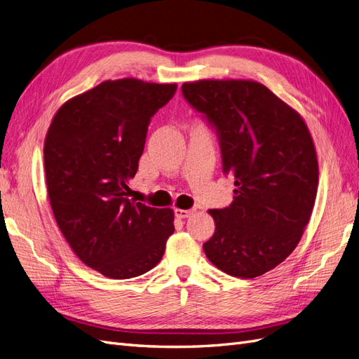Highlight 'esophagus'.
<instances>
[{
    "instance_id": "esophagus-1",
    "label": "esophagus",
    "mask_w": 359,
    "mask_h": 359,
    "mask_svg": "<svg viewBox=\"0 0 359 359\" xmlns=\"http://www.w3.org/2000/svg\"><path fill=\"white\" fill-rule=\"evenodd\" d=\"M193 214L191 210H181V208H175V217L177 219H187Z\"/></svg>"
}]
</instances>
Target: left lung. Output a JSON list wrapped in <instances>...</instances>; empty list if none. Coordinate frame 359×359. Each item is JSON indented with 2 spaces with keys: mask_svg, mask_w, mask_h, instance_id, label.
<instances>
[{
  "mask_svg": "<svg viewBox=\"0 0 359 359\" xmlns=\"http://www.w3.org/2000/svg\"><path fill=\"white\" fill-rule=\"evenodd\" d=\"M182 94L220 136L223 170L235 177L231 206L210 210V262L238 278L280 265L310 222L319 184L316 148L302 116L250 79H201Z\"/></svg>",
  "mask_w": 359,
  "mask_h": 359,
  "instance_id": "1",
  "label": "left lung"
}]
</instances>
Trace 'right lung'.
<instances>
[{
	"mask_svg": "<svg viewBox=\"0 0 359 359\" xmlns=\"http://www.w3.org/2000/svg\"><path fill=\"white\" fill-rule=\"evenodd\" d=\"M177 88L136 78L104 81L52 118L43 148L50 208L73 253L104 277L145 274L175 231L170 208L127 196L149 119Z\"/></svg>",
	"mask_w": 359,
	"mask_h": 359,
	"instance_id": "add662e5",
	"label": "right lung"
}]
</instances>
